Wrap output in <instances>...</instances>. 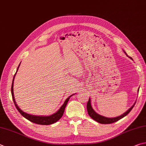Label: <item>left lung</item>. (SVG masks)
<instances>
[{
	"label": "left lung",
	"instance_id": "1",
	"mask_svg": "<svg viewBox=\"0 0 146 146\" xmlns=\"http://www.w3.org/2000/svg\"><path fill=\"white\" fill-rule=\"evenodd\" d=\"M124 52L125 53L126 55H127V56H128V55H127L126 53L125 52ZM129 58L132 59V58H131V57H129ZM138 91H139V90H138ZM135 104V103L134 104H133V105L132 106L131 108H129V109L127 110L126 112H124L123 114L121 115L120 116H118V117H112V118H108V117H104V116L98 114V113H97L96 112H95V111L93 110V108H92V106H91V99H90V98L89 99L88 102H87V112H88L89 115L92 119H93L94 120H95V121H97V122H98V123H100L101 124H111V123H115V122L119 120H120L121 119L123 118L124 117H125L126 115H128V113H129V112H130V111L132 110V108H133Z\"/></svg>",
	"mask_w": 146,
	"mask_h": 146
}]
</instances>
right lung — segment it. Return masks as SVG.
<instances>
[{
	"instance_id": "1",
	"label": "right lung",
	"mask_w": 146,
	"mask_h": 146,
	"mask_svg": "<svg viewBox=\"0 0 146 146\" xmlns=\"http://www.w3.org/2000/svg\"><path fill=\"white\" fill-rule=\"evenodd\" d=\"M20 65V64H19V66H18L17 70V72L18 71V68H19ZM17 72H16V73L15 74L14 77H13V82H12L11 94H12L13 102H14L15 107H16V108H17V109L18 110V112H19L21 114H22V116H23L25 118L28 119L29 121H31L32 123L38 124H41V125H49V124H52L53 123H56L57 121H59V119L62 117L63 113H64L65 108L66 107V105H67L69 100H70V98L71 96H73V94L71 95V96H69L68 98L66 100V101L64 103V104L62 105V107L59 108V110H58L57 112H55V113H54V114H52V115H50L48 116H38V115H31V114H29V113H25L18 107L17 104L15 102L14 93H13V84H14V82H14V78H15L16 74H17Z\"/></svg>"
}]
</instances>
